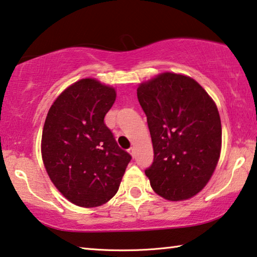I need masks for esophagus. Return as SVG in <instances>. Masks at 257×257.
Instances as JSON below:
<instances>
[{
	"label": "esophagus",
	"instance_id": "esophagus-1",
	"mask_svg": "<svg viewBox=\"0 0 257 257\" xmlns=\"http://www.w3.org/2000/svg\"><path fill=\"white\" fill-rule=\"evenodd\" d=\"M128 152H129V153H130V155H132L133 157H134V156H135V149H134V148H130V149H129V150H128Z\"/></svg>",
	"mask_w": 257,
	"mask_h": 257
}]
</instances>
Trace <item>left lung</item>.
Returning a JSON list of instances; mask_svg holds the SVG:
<instances>
[{"mask_svg":"<svg viewBox=\"0 0 257 257\" xmlns=\"http://www.w3.org/2000/svg\"><path fill=\"white\" fill-rule=\"evenodd\" d=\"M153 145L145 170L152 189L183 201L204 188L221 149V123L214 101L196 80L164 72L137 89Z\"/></svg>","mask_w":257,"mask_h":257,"instance_id":"8db88e82","label":"left lung"}]
</instances>
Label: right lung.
I'll return each instance as SVG.
<instances>
[{
	"instance_id": "add662e5",
	"label": "right lung",
	"mask_w": 257,
	"mask_h": 257,
	"mask_svg": "<svg viewBox=\"0 0 257 257\" xmlns=\"http://www.w3.org/2000/svg\"><path fill=\"white\" fill-rule=\"evenodd\" d=\"M116 92L97 79L67 87L46 117L41 155L54 186L68 201L94 208L116 194L132 156L104 122Z\"/></svg>"
}]
</instances>
